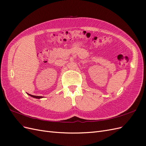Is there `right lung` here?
I'll return each instance as SVG.
<instances>
[{
  "mask_svg": "<svg viewBox=\"0 0 146 146\" xmlns=\"http://www.w3.org/2000/svg\"><path fill=\"white\" fill-rule=\"evenodd\" d=\"M29 96H30L31 97H32V98H36V99H41L42 98H44V97L42 96H33V95H31V94H28Z\"/></svg>",
  "mask_w": 146,
  "mask_h": 146,
  "instance_id": "1",
  "label": "right lung"
}]
</instances>
